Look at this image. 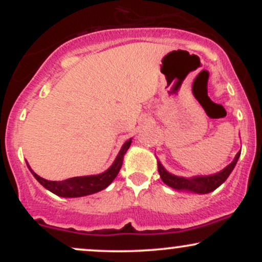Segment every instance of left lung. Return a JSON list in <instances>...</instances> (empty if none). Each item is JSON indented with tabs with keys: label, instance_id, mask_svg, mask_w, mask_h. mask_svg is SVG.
<instances>
[{
	"label": "left lung",
	"instance_id": "left-lung-1",
	"mask_svg": "<svg viewBox=\"0 0 262 262\" xmlns=\"http://www.w3.org/2000/svg\"><path fill=\"white\" fill-rule=\"evenodd\" d=\"M240 156V151L237 152L234 158V160L230 162L228 166H225L223 170H221L217 173L207 176H193V177H183V176H176L171 173L162 166V164L158 160V170L160 173V177L162 182L166 183L171 188L177 189V191H187L193 192V193L206 194L209 192L214 191L219 186L223 183L225 180L229 177L231 171L235 167L237 159Z\"/></svg>",
	"mask_w": 262,
	"mask_h": 262
}]
</instances>
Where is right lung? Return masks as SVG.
I'll return each instance as SVG.
<instances>
[{
  "label": "right lung",
  "mask_w": 262,
  "mask_h": 262,
  "mask_svg": "<svg viewBox=\"0 0 262 262\" xmlns=\"http://www.w3.org/2000/svg\"><path fill=\"white\" fill-rule=\"evenodd\" d=\"M130 144L132 138L123 144L118 155H117L116 160L113 161V164L111 165L106 171H103L102 173H98V175L71 177V179L64 180V181H49V180H45L43 177L37 175V173L31 169L28 162H27V166L31 170L33 176L37 179V181L40 183L43 187L49 189V191L53 192L54 194H56V196L65 198L89 196V194L102 191V189H104L107 186H110L111 183H112L113 180L116 179L117 175H118L119 170H121L123 158H124L125 152H127Z\"/></svg>",
  "instance_id": "right-lung-1"
}]
</instances>
